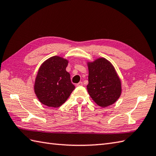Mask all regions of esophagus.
I'll list each match as a JSON object with an SVG mask.
<instances>
[{
  "label": "esophagus",
  "mask_w": 156,
  "mask_h": 156,
  "mask_svg": "<svg viewBox=\"0 0 156 156\" xmlns=\"http://www.w3.org/2000/svg\"><path fill=\"white\" fill-rule=\"evenodd\" d=\"M82 85H83V82H78V83L76 84V86H77V87H80V86H82Z\"/></svg>",
  "instance_id": "1"
}]
</instances>
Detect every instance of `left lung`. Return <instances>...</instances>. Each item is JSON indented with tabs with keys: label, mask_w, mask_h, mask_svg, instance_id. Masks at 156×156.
I'll return each mask as SVG.
<instances>
[{
	"label": "left lung",
	"mask_w": 156,
	"mask_h": 156,
	"mask_svg": "<svg viewBox=\"0 0 156 156\" xmlns=\"http://www.w3.org/2000/svg\"><path fill=\"white\" fill-rule=\"evenodd\" d=\"M88 69V92L97 105L107 107L120 97L121 80L115 67L105 58L87 62Z\"/></svg>",
	"instance_id": "obj_1"
}]
</instances>
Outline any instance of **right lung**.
<instances>
[{
  "label": "right lung",
  "mask_w": 156,
  "mask_h": 156,
  "mask_svg": "<svg viewBox=\"0 0 156 156\" xmlns=\"http://www.w3.org/2000/svg\"><path fill=\"white\" fill-rule=\"evenodd\" d=\"M69 61L52 56L39 67L35 79L34 92L41 103L49 107H60L70 96L75 86L66 70Z\"/></svg>",
  "instance_id": "right-lung-1"
}]
</instances>
